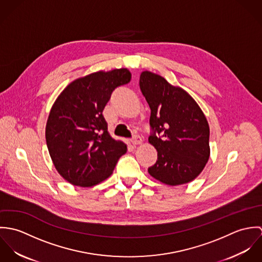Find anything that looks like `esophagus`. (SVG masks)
<instances>
[{"instance_id":"obj_1","label":"esophagus","mask_w":262,"mask_h":262,"mask_svg":"<svg viewBox=\"0 0 262 262\" xmlns=\"http://www.w3.org/2000/svg\"><path fill=\"white\" fill-rule=\"evenodd\" d=\"M131 143L133 145H138V144H141L142 143V138L140 136H135L132 140H131Z\"/></svg>"}]
</instances>
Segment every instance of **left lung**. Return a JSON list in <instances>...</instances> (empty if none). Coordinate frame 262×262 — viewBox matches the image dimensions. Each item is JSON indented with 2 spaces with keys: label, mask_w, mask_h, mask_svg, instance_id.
<instances>
[{
  "label": "left lung",
  "mask_w": 262,
  "mask_h": 262,
  "mask_svg": "<svg viewBox=\"0 0 262 262\" xmlns=\"http://www.w3.org/2000/svg\"><path fill=\"white\" fill-rule=\"evenodd\" d=\"M139 86L151 110L148 141L157 150L150 176L168 186L193 181L210 157V128L204 113L186 91L160 75L141 73Z\"/></svg>",
  "instance_id": "1"
}]
</instances>
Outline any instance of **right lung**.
<instances>
[{"mask_svg": "<svg viewBox=\"0 0 262 262\" xmlns=\"http://www.w3.org/2000/svg\"><path fill=\"white\" fill-rule=\"evenodd\" d=\"M127 69L98 72L71 82L54 102L46 124V144L59 174L79 187L108 179L127 146L113 139L103 110L113 91L127 84Z\"/></svg>", "mask_w": 262, "mask_h": 262, "instance_id": "right-lung-1", "label": "right lung"}]
</instances>
